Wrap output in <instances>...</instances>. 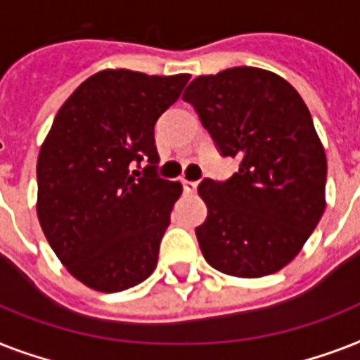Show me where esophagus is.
<instances>
[{
	"label": "esophagus",
	"instance_id": "esophagus-1",
	"mask_svg": "<svg viewBox=\"0 0 360 360\" xmlns=\"http://www.w3.org/2000/svg\"><path fill=\"white\" fill-rule=\"evenodd\" d=\"M183 188H185V192H188V194H192V192H196L198 183H196V181H186V179H183Z\"/></svg>",
	"mask_w": 360,
	"mask_h": 360
}]
</instances>
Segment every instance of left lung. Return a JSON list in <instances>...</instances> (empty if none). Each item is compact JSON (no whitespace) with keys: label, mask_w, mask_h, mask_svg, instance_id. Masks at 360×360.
<instances>
[{"label":"left lung","mask_w":360,"mask_h":360,"mask_svg":"<svg viewBox=\"0 0 360 360\" xmlns=\"http://www.w3.org/2000/svg\"><path fill=\"white\" fill-rule=\"evenodd\" d=\"M183 101L220 155L239 158L230 179L198 186L207 205L196 228L203 257L240 278L276 273L325 211L327 158L307 104L284 78L256 67L198 76Z\"/></svg>","instance_id":"1"}]
</instances>
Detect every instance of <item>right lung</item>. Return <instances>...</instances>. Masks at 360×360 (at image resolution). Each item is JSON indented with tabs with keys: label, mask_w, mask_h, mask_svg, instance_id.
Returning a JSON list of instances; mask_svg holds the SVG:
<instances>
[{
	"label": "right lung",
	"mask_w": 360,
	"mask_h": 360,
	"mask_svg": "<svg viewBox=\"0 0 360 360\" xmlns=\"http://www.w3.org/2000/svg\"><path fill=\"white\" fill-rule=\"evenodd\" d=\"M191 76L103 70L78 86L37 160V214L67 271L104 293L155 271L177 181L157 174L155 123ZM141 160L148 166L139 167Z\"/></svg>",
	"instance_id": "add662e5"
}]
</instances>
